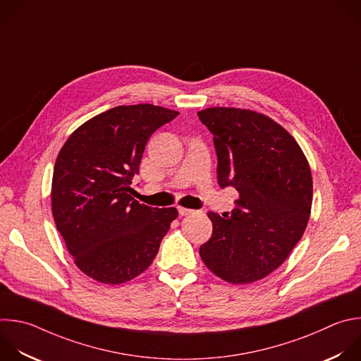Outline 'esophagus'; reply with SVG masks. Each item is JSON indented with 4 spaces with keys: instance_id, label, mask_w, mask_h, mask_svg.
Returning <instances> with one entry per match:
<instances>
[{
    "instance_id": "esophagus-1",
    "label": "esophagus",
    "mask_w": 361,
    "mask_h": 361,
    "mask_svg": "<svg viewBox=\"0 0 361 361\" xmlns=\"http://www.w3.org/2000/svg\"><path fill=\"white\" fill-rule=\"evenodd\" d=\"M177 209H178V214L180 215H190V214H192V209H190V208H185V207H177Z\"/></svg>"
}]
</instances>
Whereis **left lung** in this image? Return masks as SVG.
Returning a JSON list of instances; mask_svg holds the SVG:
<instances>
[{"label":"left lung","mask_w":361,"mask_h":361,"mask_svg":"<svg viewBox=\"0 0 361 361\" xmlns=\"http://www.w3.org/2000/svg\"><path fill=\"white\" fill-rule=\"evenodd\" d=\"M212 133L221 188L239 198L212 221L200 247L205 267L231 283H250L281 267L306 229L313 195L309 163L296 140L261 113L209 107L197 113Z\"/></svg>","instance_id":"obj_1"}]
</instances>
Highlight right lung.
Masks as SVG:
<instances>
[{
  "mask_svg": "<svg viewBox=\"0 0 361 361\" xmlns=\"http://www.w3.org/2000/svg\"><path fill=\"white\" fill-rule=\"evenodd\" d=\"M178 111L117 106L87 120L61 149L52 177V215L76 267L118 285L145 272L178 212L130 195L150 136Z\"/></svg>",
  "mask_w": 361,
  "mask_h": 361,
  "instance_id": "obj_1",
  "label": "right lung"
}]
</instances>
